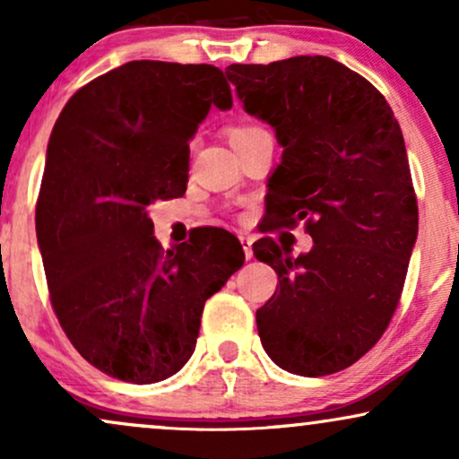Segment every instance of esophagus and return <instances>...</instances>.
<instances>
[{
  "instance_id": "1",
  "label": "esophagus",
  "mask_w": 459,
  "mask_h": 459,
  "mask_svg": "<svg viewBox=\"0 0 459 459\" xmlns=\"http://www.w3.org/2000/svg\"><path fill=\"white\" fill-rule=\"evenodd\" d=\"M240 242H242V248H245V257L251 259L253 257V238H248V236H240Z\"/></svg>"
}]
</instances>
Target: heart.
Masks as SVG:
<instances>
[{
  "label": "heart",
  "mask_w": 459,
  "mask_h": 459,
  "mask_svg": "<svg viewBox=\"0 0 459 459\" xmlns=\"http://www.w3.org/2000/svg\"><path fill=\"white\" fill-rule=\"evenodd\" d=\"M255 132H259V127L245 126V123H240V126H230L228 127V138H230V143H236V140L247 138V135H251Z\"/></svg>",
  "instance_id": "heart-1"
}]
</instances>
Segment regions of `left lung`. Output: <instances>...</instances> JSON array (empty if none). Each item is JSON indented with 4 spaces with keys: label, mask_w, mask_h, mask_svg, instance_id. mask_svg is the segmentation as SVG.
I'll return each mask as SVG.
<instances>
[{
    "label": "left lung",
    "mask_w": 459,
    "mask_h": 459,
    "mask_svg": "<svg viewBox=\"0 0 459 459\" xmlns=\"http://www.w3.org/2000/svg\"><path fill=\"white\" fill-rule=\"evenodd\" d=\"M225 74L282 146L268 178L265 231L307 221L313 238L298 257L273 238L253 245L279 274L255 315L259 338L291 375L344 370L387 330L417 240L403 132L385 98L330 56L234 64Z\"/></svg>",
    "instance_id": "obj_1"
}]
</instances>
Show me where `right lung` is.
I'll return each mask as SVG.
<instances>
[{
	"label": "right lung",
	"mask_w": 459,
	"mask_h": 459,
	"mask_svg": "<svg viewBox=\"0 0 459 459\" xmlns=\"http://www.w3.org/2000/svg\"><path fill=\"white\" fill-rule=\"evenodd\" d=\"M212 106L231 108L219 67L129 61L74 93L48 140L36 234L50 302L89 364L135 385L189 361L204 304L245 264L221 228L166 251L146 211L186 191Z\"/></svg>",
	"instance_id": "right-lung-1"
}]
</instances>
